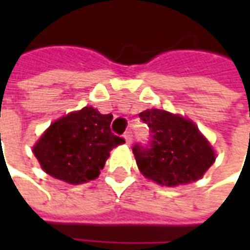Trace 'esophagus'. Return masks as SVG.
<instances>
[{"instance_id":"obj_1","label":"esophagus","mask_w":250,"mask_h":250,"mask_svg":"<svg viewBox=\"0 0 250 250\" xmlns=\"http://www.w3.org/2000/svg\"><path fill=\"white\" fill-rule=\"evenodd\" d=\"M125 143H127V145L130 146L131 143H132V135H131V132H125Z\"/></svg>"}]
</instances>
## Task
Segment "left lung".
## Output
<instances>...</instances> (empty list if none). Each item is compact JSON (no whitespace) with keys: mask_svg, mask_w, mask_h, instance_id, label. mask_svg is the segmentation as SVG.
I'll return each instance as SVG.
<instances>
[{"mask_svg":"<svg viewBox=\"0 0 250 250\" xmlns=\"http://www.w3.org/2000/svg\"><path fill=\"white\" fill-rule=\"evenodd\" d=\"M151 130V145L132 148L143 177L166 188L191 184L215 162L209 139L193 120L166 109L148 108L139 114Z\"/></svg>","mask_w":250,"mask_h":250,"instance_id":"obj_1","label":"left lung"}]
</instances>
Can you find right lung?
<instances>
[{"instance_id": "obj_1", "label": "right lung", "mask_w": 250, "mask_h": 250, "mask_svg": "<svg viewBox=\"0 0 250 250\" xmlns=\"http://www.w3.org/2000/svg\"><path fill=\"white\" fill-rule=\"evenodd\" d=\"M112 115H103L91 105L55 120L36 142L32 151L41 168L69 185L93 181L103 170L114 147L125 143L114 135Z\"/></svg>"}]
</instances>
